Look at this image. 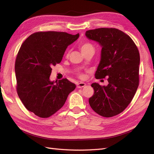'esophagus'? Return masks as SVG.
Wrapping results in <instances>:
<instances>
[{
	"instance_id": "esophagus-1",
	"label": "esophagus",
	"mask_w": 154,
	"mask_h": 154,
	"mask_svg": "<svg viewBox=\"0 0 154 154\" xmlns=\"http://www.w3.org/2000/svg\"><path fill=\"white\" fill-rule=\"evenodd\" d=\"M77 87L78 88H83V87H85V85H86V84L85 83H83V82H81V83H77Z\"/></svg>"
}]
</instances>
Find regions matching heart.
<instances>
[{
	"label": "heart",
	"mask_w": 154,
	"mask_h": 154,
	"mask_svg": "<svg viewBox=\"0 0 154 154\" xmlns=\"http://www.w3.org/2000/svg\"><path fill=\"white\" fill-rule=\"evenodd\" d=\"M80 49L82 51V53L83 54H85L87 52H92L94 53V47L92 44L89 42H82L80 44ZM67 56L69 55V53H67ZM76 75L81 79H83L85 78V74L80 72H76Z\"/></svg>",
	"instance_id": "heart-1"
}]
</instances>
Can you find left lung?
Returning <instances> with one entry per match:
<instances>
[{"mask_svg":"<svg viewBox=\"0 0 154 154\" xmlns=\"http://www.w3.org/2000/svg\"><path fill=\"white\" fill-rule=\"evenodd\" d=\"M88 38L102 47L101 60L95 74L96 79L108 77L107 86L94 83V94L88 100L92 110L110 118L127 108L136 94L139 83L140 56L134 42L116 28H97L85 32Z\"/></svg>","mask_w":154,"mask_h":154,"instance_id":"8db88e82","label":"left lung"}]
</instances>
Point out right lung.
Segmentation results:
<instances>
[{
    "label": "right lung",
    "mask_w": 154,
    "mask_h": 154,
    "mask_svg": "<svg viewBox=\"0 0 154 154\" xmlns=\"http://www.w3.org/2000/svg\"><path fill=\"white\" fill-rule=\"evenodd\" d=\"M79 33L39 31L22 43L15 60L17 92L26 108L40 118L50 117L63 106L74 83L63 78L51 82L53 66L61 62L67 46Z\"/></svg>",
    "instance_id": "right-lung-1"
}]
</instances>
